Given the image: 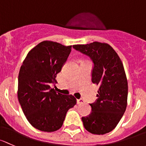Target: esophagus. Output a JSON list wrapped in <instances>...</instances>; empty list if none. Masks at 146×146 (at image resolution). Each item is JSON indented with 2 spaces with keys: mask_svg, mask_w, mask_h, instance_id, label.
<instances>
[{
  "mask_svg": "<svg viewBox=\"0 0 146 146\" xmlns=\"http://www.w3.org/2000/svg\"><path fill=\"white\" fill-rule=\"evenodd\" d=\"M82 103H84V100L82 99H77V104H82Z\"/></svg>",
  "mask_w": 146,
  "mask_h": 146,
  "instance_id": "1",
  "label": "esophagus"
}]
</instances>
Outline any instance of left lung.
Listing matches in <instances>:
<instances>
[{
	"mask_svg": "<svg viewBox=\"0 0 146 146\" xmlns=\"http://www.w3.org/2000/svg\"><path fill=\"white\" fill-rule=\"evenodd\" d=\"M73 47L92 61V82L99 87L97 99L90 104L91 113L82 117L83 125L92 134H105L115 128L127 108L128 84L123 64L108 44L94 42Z\"/></svg>",
	"mask_w": 146,
	"mask_h": 146,
	"instance_id": "left-lung-1",
	"label": "left lung"
}]
</instances>
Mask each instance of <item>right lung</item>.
Masks as SVG:
<instances>
[{"instance_id": "right-lung-1", "label": "right lung", "mask_w": 146, "mask_h": 146, "mask_svg": "<svg viewBox=\"0 0 146 146\" xmlns=\"http://www.w3.org/2000/svg\"><path fill=\"white\" fill-rule=\"evenodd\" d=\"M71 45L43 41L33 47L24 59L18 76V99L30 124L42 131L60 129L66 115L76 104L72 95L51 89L56 82L71 52Z\"/></svg>"}]
</instances>
